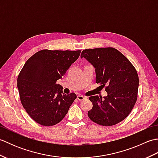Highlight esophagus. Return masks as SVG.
I'll list each match as a JSON object with an SVG mask.
<instances>
[{"label":"esophagus","mask_w":158,"mask_h":158,"mask_svg":"<svg viewBox=\"0 0 158 158\" xmlns=\"http://www.w3.org/2000/svg\"><path fill=\"white\" fill-rule=\"evenodd\" d=\"M86 98L85 96H81V95H78L77 96V99H78L79 100H83Z\"/></svg>","instance_id":"esophagus-1"}]
</instances>
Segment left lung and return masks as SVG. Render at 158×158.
I'll return each instance as SVG.
<instances>
[{
    "label": "left lung",
    "mask_w": 158,
    "mask_h": 158,
    "mask_svg": "<svg viewBox=\"0 0 158 158\" xmlns=\"http://www.w3.org/2000/svg\"><path fill=\"white\" fill-rule=\"evenodd\" d=\"M81 58L95 68L96 82L105 87L107 96H90L93 106L88 115L105 126L115 125L132 111L139 85L136 70L128 59L113 48L84 49Z\"/></svg>",
    "instance_id": "left-lung-1"
}]
</instances>
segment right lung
Returning <instances> with one entry per match:
<instances>
[{"label":"right lung","mask_w":158,"mask_h":158,"mask_svg":"<svg viewBox=\"0 0 158 158\" xmlns=\"http://www.w3.org/2000/svg\"><path fill=\"white\" fill-rule=\"evenodd\" d=\"M81 51L43 49L31 56L20 71L17 84L26 111L36 123L45 126L58 123L77 98L65 94L56 81L78 59Z\"/></svg>","instance_id":"add662e5"}]
</instances>
